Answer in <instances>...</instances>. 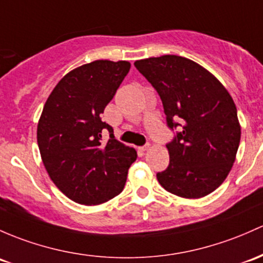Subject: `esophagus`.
Here are the masks:
<instances>
[{
    "label": "esophagus",
    "mask_w": 263,
    "mask_h": 263,
    "mask_svg": "<svg viewBox=\"0 0 263 263\" xmlns=\"http://www.w3.org/2000/svg\"><path fill=\"white\" fill-rule=\"evenodd\" d=\"M148 148H150V143H146V145L141 146V147H140V150H141V151H147Z\"/></svg>",
    "instance_id": "obj_1"
}]
</instances>
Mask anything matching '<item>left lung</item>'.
Listing matches in <instances>:
<instances>
[{"label": "left lung", "mask_w": 263, "mask_h": 263, "mask_svg": "<svg viewBox=\"0 0 263 263\" xmlns=\"http://www.w3.org/2000/svg\"><path fill=\"white\" fill-rule=\"evenodd\" d=\"M161 98L166 123L175 131L166 143L170 164L157 180L168 193L198 199L214 192L231 171L241 126L228 90L213 74L178 55L135 62Z\"/></svg>", "instance_id": "8db88e82"}]
</instances>
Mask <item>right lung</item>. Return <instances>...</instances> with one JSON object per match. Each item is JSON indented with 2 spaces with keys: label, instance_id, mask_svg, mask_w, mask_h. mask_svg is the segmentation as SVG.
Masks as SVG:
<instances>
[{
  "label": "right lung",
  "instance_id": "obj_1",
  "mask_svg": "<svg viewBox=\"0 0 263 263\" xmlns=\"http://www.w3.org/2000/svg\"><path fill=\"white\" fill-rule=\"evenodd\" d=\"M129 68L124 60L79 66L58 83L44 106L37 124L41 159L54 184L76 203L97 205L120 194L137 157L102 121Z\"/></svg>",
  "mask_w": 263,
  "mask_h": 263
}]
</instances>
